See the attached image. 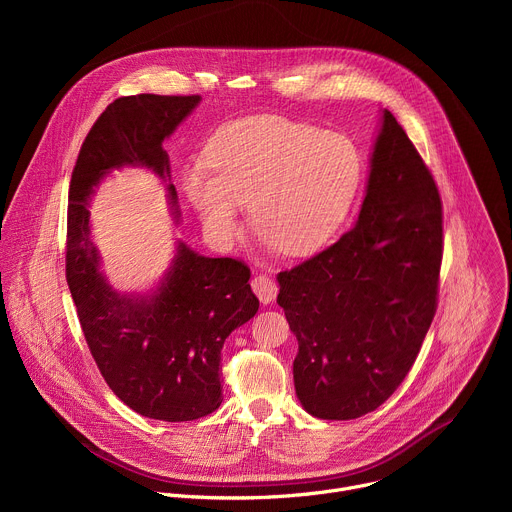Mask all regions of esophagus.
Masks as SVG:
<instances>
[{
    "label": "esophagus",
    "mask_w": 512,
    "mask_h": 512,
    "mask_svg": "<svg viewBox=\"0 0 512 512\" xmlns=\"http://www.w3.org/2000/svg\"><path fill=\"white\" fill-rule=\"evenodd\" d=\"M251 287H253V291L257 294V298L261 300V304H271L275 300V296H277V283L271 277L263 275V273L253 277Z\"/></svg>",
    "instance_id": "obj_1"
}]
</instances>
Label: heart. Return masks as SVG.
I'll return each instance as SVG.
<instances>
[{
    "instance_id": "1",
    "label": "heart",
    "mask_w": 512,
    "mask_h": 512,
    "mask_svg": "<svg viewBox=\"0 0 512 512\" xmlns=\"http://www.w3.org/2000/svg\"><path fill=\"white\" fill-rule=\"evenodd\" d=\"M204 158L206 166H190L182 184L208 237L231 243L247 202L251 221L285 255L324 247L362 178V156L350 137L279 115L221 125Z\"/></svg>"
}]
</instances>
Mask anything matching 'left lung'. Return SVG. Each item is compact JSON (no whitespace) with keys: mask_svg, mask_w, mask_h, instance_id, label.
Returning <instances> with one entry per match:
<instances>
[{"mask_svg":"<svg viewBox=\"0 0 512 512\" xmlns=\"http://www.w3.org/2000/svg\"><path fill=\"white\" fill-rule=\"evenodd\" d=\"M442 196L391 111L375 141L356 227L277 275L298 338L296 393L320 419H356L403 383L437 310Z\"/></svg>","mask_w":512,"mask_h":512,"instance_id":"1","label":"left lung"}]
</instances>
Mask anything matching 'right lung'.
<instances>
[{
    "label": "right lung",
    "instance_id": "add662e5",
    "mask_svg": "<svg viewBox=\"0 0 512 512\" xmlns=\"http://www.w3.org/2000/svg\"><path fill=\"white\" fill-rule=\"evenodd\" d=\"M198 101L200 95L115 99L87 133L68 188L66 281L89 350L127 407L162 421H192L221 407L223 344L259 310L251 269L233 257H202L180 243L154 296H121L99 273L87 202L113 168L145 166L168 178L162 143ZM168 190L176 206L174 184Z\"/></svg>",
    "mask_w": 512,
    "mask_h": 512
}]
</instances>
